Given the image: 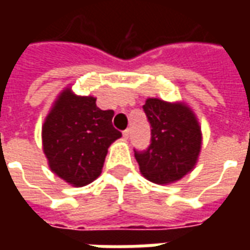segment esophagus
<instances>
[{"label":"esophagus","mask_w":250,"mask_h":250,"mask_svg":"<svg viewBox=\"0 0 250 250\" xmlns=\"http://www.w3.org/2000/svg\"><path fill=\"white\" fill-rule=\"evenodd\" d=\"M130 134H131L130 130L123 131V138H125V139H128V138H130Z\"/></svg>","instance_id":"1"}]
</instances>
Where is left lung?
I'll list each match as a JSON object with an SVG mask.
<instances>
[{"instance_id": "left-lung-1", "label": "left lung", "mask_w": 250, "mask_h": 250, "mask_svg": "<svg viewBox=\"0 0 250 250\" xmlns=\"http://www.w3.org/2000/svg\"><path fill=\"white\" fill-rule=\"evenodd\" d=\"M151 125V143L135 151L141 174L150 182L170 185L193 171L202 147L197 115L184 102L148 98L143 105Z\"/></svg>"}]
</instances>
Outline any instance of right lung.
Returning <instances> with one entry per match:
<instances>
[{
    "label": "right lung",
    "mask_w": 250,
    "mask_h": 250,
    "mask_svg": "<svg viewBox=\"0 0 250 250\" xmlns=\"http://www.w3.org/2000/svg\"><path fill=\"white\" fill-rule=\"evenodd\" d=\"M114 111H103L96 98L62 89L46 115L42 151L53 174L75 188L91 184L102 174L108 147L122 134L112 125Z\"/></svg>",
    "instance_id": "obj_1"
}]
</instances>
